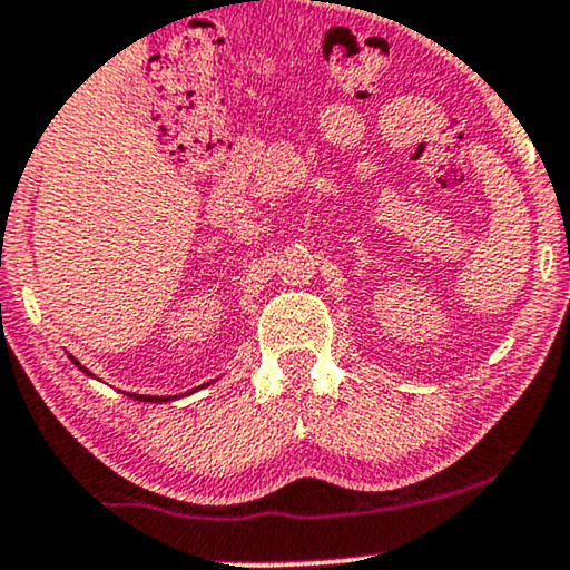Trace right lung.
I'll return each mask as SVG.
<instances>
[{
	"mask_svg": "<svg viewBox=\"0 0 570 570\" xmlns=\"http://www.w3.org/2000/svg\"><path fill=\"white\" fill-rule=\"evenodd\" d=\"M69 361H72V363L77 365V368H80L82 373H88V376H92V373H90L88 368H85V365L77 363L72 355H69ZM92 379H96V376H92ZM194 392H197V389H194ZM194 392H189V394H194ZM129 396H131V400H137V402H170V400H178V396H184V394H178V396H150V394H129Z\"/></svg>",
	"mask_w": 570,
	"mask_h": 570,
	"instance_id": "obj_1",
	"label": "right lung"
}]
</instances>
